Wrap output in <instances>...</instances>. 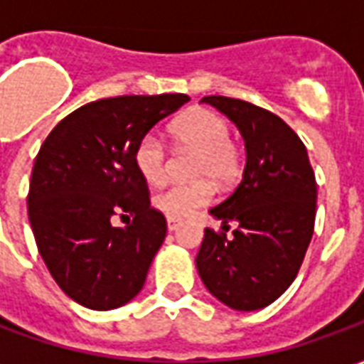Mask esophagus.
Returning <instances> with one entry per match:
<instances>
[{
  "label": "esophagus",
  "instance_id": "34e87169",
  "mask_svg": "<svg viewBox=\"0 0 364 364\" xmlns=\"http://www.w3.org/2000/svg\"><path fill=\"white\" fill-rule=\"evenodd\" d=\"M181 226V220H177V218H171V216H167V230L169 232H173Z\"/></svg>",
  "mask_w": 364,
  "mask_h": 364
}]
</instances>
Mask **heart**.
<instances>
[{
  "instance_id": "heart-1",
  "label": "heart",
  "mask_w": 364,
  "mask_h": 364,
  "mask_svg": "<svg viewBox=\"0 0 364 364\" xmlns=\"http://www.w3.org/2000/svg\"><path fill=\"white\" fill-rule=\"evenodd\" d=\"M171 138L179 150L193 151L191 175L198 179L193 183H175L154 197L158 210L171 218H187L197 208L210 203L213 185L228 187L242 171V151L230 138V124L224 117L210 109H193L171 124ZM136 171L144 181L159 185L166 179L167 150L158 134L148 132L136 142Z\"/></svg>"
}]
</instances>
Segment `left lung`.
<instances>
[{
    "label": "left lung",
    "instance_id": "8db88e82",
    "mask_svg": "<svg viewBox=\"0 0 364 364\" xmlns=\"http://www.w3.org/2000/svg\"><path fill=\"white\" fill-rule=\"evenodd\" d=\"M200 101L240 128L247 159L236 191L210 208L222 230H205L198 274L230 308L259 310L289 289L304 261L316 220L314 169L304 142L274 112L232 97ZM230 221L237 230L226 237Z\"/></svg>",
    "mask_w": 364,
    "mask_h": 364
}]
</instances>
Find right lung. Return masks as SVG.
<instances>
[{"label": "right lung", "instance_id": "right-lung-1", "mask_svg": "<svg viewBox=\"0 0 364 364\" xmlns=\"http://www.w3.org/2000/svg\"><path fill=\"white\" fill-rule=\"evenodd\" d=\"M187 101L183 93L99 99L60 120L36 154L28 222L52 279L77 304L112 310L142 290L167 222L150 206L132 154ZM114 215L133 220L117 229Z\"/></svg>", "mask_w": 364, "mask_h": 364}]
</instances>
